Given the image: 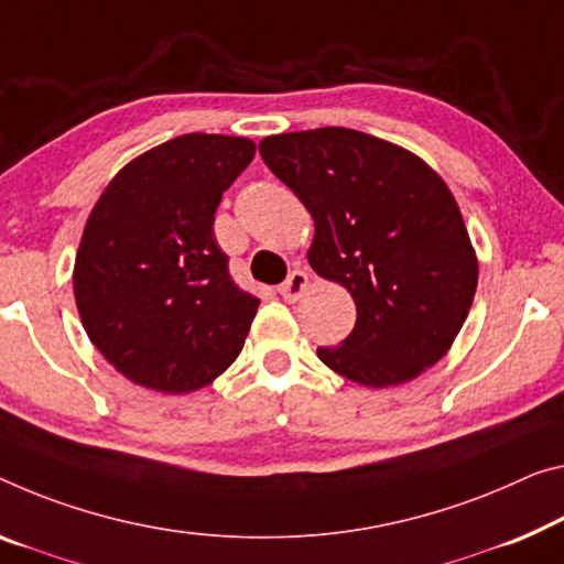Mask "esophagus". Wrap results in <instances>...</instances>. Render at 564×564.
Masks as SVG:
<instances>
[{"label":"esophagus","instance_id":"34e87169","mask_svg":"<svg viewBox=\"0 0 564 564\" xmlns=\"http://www.w3.org/2000/svg\"><path fill=\"white\" fill-rule=\"evenodd\" d=\"M307 288H310V276H307V272L305 270H294L288 280H284L282 284H280V294L288 302H297L302 294L307 292Z\"/></svg>","mask_w":564,"mask_h":564}]
</instances>
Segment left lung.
<instances>
[{
	"mask_svg": "<svg viewBox=\"0 0 564 564\" xmlns=\"http://www.w3.org/2000/svg\"><path fill=\"white\" fill-rule=\"evenodd\" d=\"M259 153L315 221L307 262L358 310L343 345L317 348L337 376L403 386L452 350L479 259L452 188L421 155L352 128L267 135Z\"/></svg>",
	"mask_w": 564,
	"mask_h": 564,
	"instance_id": "8db88e82",
	"label": "left lung"
}]
</instances>
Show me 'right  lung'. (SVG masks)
Here are the masks:
<instances>
[{"mask_svg": "<svg viewBox=\"0 0 564 564\" xmlns=\"http://www.w3.org/2000/svg\"><path fill=\"white\" fill-rule=\"evenodd\" d=\"M254 151L241 135L171 138L128 161L95 202L75 254V305L131 383L194 393L241 352L259 297L234 284L212 227Z\"/></svg>", "mask_w": 564, "mask_h": 564, "instance_id": "add662e5", "label": "right lung"}]
</instances>
